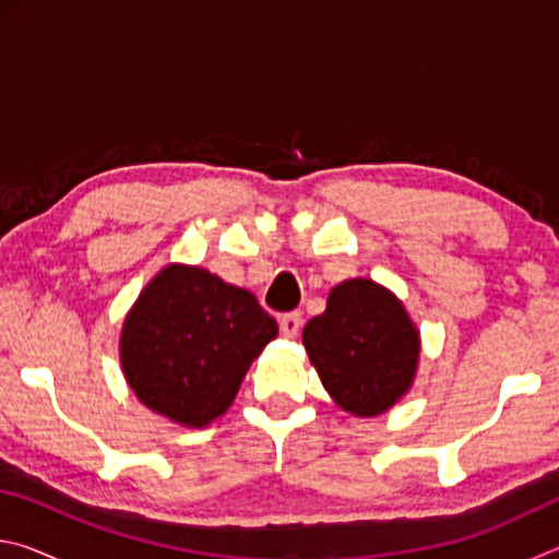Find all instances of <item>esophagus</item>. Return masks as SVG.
Listing matches in <instances>:
<instances>
[{"mask_svg":"<svg viewBox=\"0 0 559 559\" xmlns=\"http://www.w3.org/2000/svg\"><path fill=\"white\" fill-rule=\"evenodd\" d=\"M300 325H302L300 313H286L281 318V333L286 337H296L300 333Z\"/></svg>","mask_w":559,"mask_h":559,"instance_id":"obj_1","label":"esophagus"}]
</instances>
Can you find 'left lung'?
<instances>
[{
	"label": "left lung",
	"mask_w": 559,
	"mask_h": 559,
	"mask_svg": "<svg viewBox=\"0 0 559 559\" xmlns=\"http://www.w3.org/2000/svg\"><path fill=\"white\" fill-rule=\"evenodd\" d=\"M302 345L340 409L377 416L412 390L421 335L390 288L347 278L330 290L325 313L302 328Z\"/></svg>",
	"instance_id": "obj_1"
}]
</instances>
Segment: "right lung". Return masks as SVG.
Listing matches in <instances>:
<instances>
[{"label": "right lung", "instance_id": "obj_1", "mask_svg": "<svg viewBox=\"0 0 559 559\" xmlns=\"http://www.w3.org/2000/svg\"><path fill=\"white\" fill-rule=\"evenodd\" d=\"M278 325L253 293L206 269L167 263L120 330L126 382L150 412L202 429L229 409Z\"/></svg>", "mask_w": 559, "mask_h": 559}]
</instances>
